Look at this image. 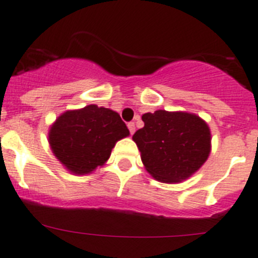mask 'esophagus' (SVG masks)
Returning a JSON list of instances; mask_svg holds the SVG:
<instances>
[{
  "label": "esophagus",
  "instance_id": "obj_1",
  "mask_svg": "<svg viewBox=\"0 0 258 258\" xmlns=\"http://www.w3.org/2000/svg\"><path fill=\"white\" fill-rule=\"evenodd\" d=\"M128 128H129V132H130V134H134V132H135V124L133 123H128Z\"/></svg>",
  "mask_w": 258,
  "mask_h": 258
}]
</instances>
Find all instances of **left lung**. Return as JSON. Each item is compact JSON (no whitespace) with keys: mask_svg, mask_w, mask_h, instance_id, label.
<instances>
[{"mask_svg":"<svg viewBox=\"0 0 258 258\" xmlns=\"http://www.w3.org/2000/svg\"><path fill=\"white\" fill-rule=\"evenodd\" d=\"M144 126L133 135L147 172L162 183H180L208 159L211 130L193 113L157 110L143 114Z\"/></svg>","mask_w":258,"mask_h":258,"instance_id":"8db88e82","label":"left lung"}]
</instances>
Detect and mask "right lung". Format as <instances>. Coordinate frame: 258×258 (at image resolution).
Instances as JSON below:
<instances>
[{
	"label": "right lung",
	"instance_id": "right-lung-1",
	"mask_svg": "<svg viewBox=\"0 0 258 258\" xmlns=\"http://www.w3.org/2000/svg\"><path fill=\"white\" fill-rule=\"evenodd\" d=\"M129 134L116 111L91 104L61 114L48 130V144L69 172L84 175L103 167L116 142Z\"/></svg>",
	"mask_w": 258,
	"mask_h": 258
}]
</instances>
